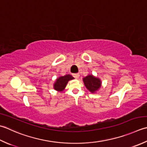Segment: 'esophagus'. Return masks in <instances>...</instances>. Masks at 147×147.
<instances>
[{
	"label": "esophagus",
	"instance_id": "1",
	"mask_svg": "<svg viewBox=\"0 0 147 147\" xmlns=\"http://www.w3.org/2000/svg\"><path fill=\"white\" fill-rule=\"evenodd\" d=\"M73 76L76 79H78V78H79V77H80V74H79V73H76V74H73Z\"/></svg>",
	"mask_w": 147,
	"mask_h": 147
}]
</instances>
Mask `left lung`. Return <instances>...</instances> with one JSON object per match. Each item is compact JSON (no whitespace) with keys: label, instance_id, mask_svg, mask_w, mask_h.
Returning <instances> with one entry per match:
<instances>
[{"label":"left lung","instance_id":"left-lung-1","mask_svg":"<svg viewBox=\"0 0 147 147\" xmlns=\"http://www.w3.org/2000/svg\"><path fill=\"white\" fill-rule=\"evenodd\" d=\"M83 82L88 90L91 93H96L101 87L102 82L100 78L94 76L93 74H88L83 78Z\"/></svg>","mask_w":147,"mask_h":147}]
</instances>
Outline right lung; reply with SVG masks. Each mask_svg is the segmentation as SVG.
Listing matches in <instances>:
<instances>
[{"label":"right lung","instance_id":"right-lung-1","mask_svg":"<svg viewBox=\"0 0 147 147\" xmlns=\"http://www.w3.org/2000/svg\"><path fill=\"white\" fill-rule=\"evenodd\" d=\"M74 79V78L70 74L59 76L53 83V88L57 92H62L65 89L68 82Z\"/></svg>","mask_w":147,"mask_h":147}]
</instances>
